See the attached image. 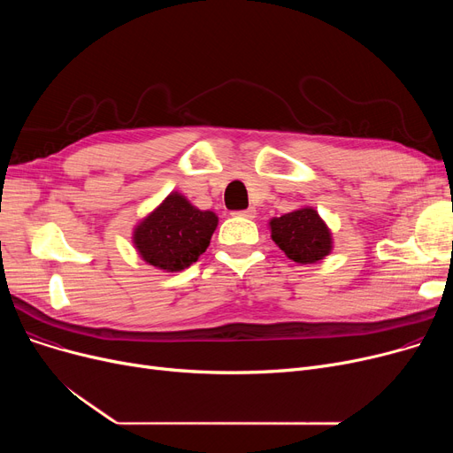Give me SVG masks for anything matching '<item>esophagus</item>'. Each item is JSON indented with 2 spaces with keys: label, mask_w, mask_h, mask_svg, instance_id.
Wrapping results in <instances>:
<instances>
[{
  "label": "esophagus",
  "mask_w": 453,
  "mask_h": 453,
  "mask_svg": "<svg viewBox=\"0 0 453 453\" xmlns=\"http://www.w3.org/2000/svg\"><path fill=\"white\" fill-rule=\"evenodd\" d=\"M234 214H236V217H244V219H255L257 211H255V207H250L246 211H236Z\"/></svg>",
  "instance_id": "esophagus-1"
}]
</instances>
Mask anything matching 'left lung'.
I'll list each match as a JSON object with an SVG mask.
<instances>
[{
	"mask_svg": "<svg viewBox=\"0 0 453 453\" xmlns=\"http://www.w3.org/2000/svg\"><path fill=\"white\" fill-rule=\"evenodd\" d=\"M272 241L297 265L319 263L332 251V233L314 207H301L268 222Z\"/></svg>",
	"mask_w": 453,
	"mask_h": 453,
	"instance_id": "1",
	"label": "left lung"
}]
</instances>
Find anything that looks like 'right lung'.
Here are the masks:
<instances>
[{
	"label": "right lung",
	"mask_w": 453,
	"mask_h": 453,
	"mask_svg": "<svg viewBox=\"0 0 453 453\" xmlns=\"http://www.w3.org/2000/svg\"><path fill=\"white\" fill-rule=\"evenodd\" d=\"M219 226L212 211H200L183 195L171 193L132 233V242L147 265L181 272L200 258Z\"/></svg>",
	"instance_id": "right-lung-1"
}]
</instances>
